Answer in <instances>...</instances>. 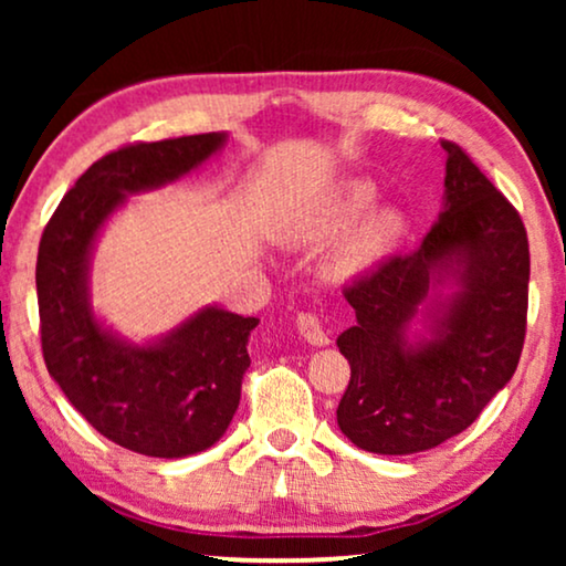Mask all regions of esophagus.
<instances>
[{
	"label": "esophagus",
	"mask_w": 566,
	"mask_h": 566,
	"mask_svg": "<svg viewBox=\"0 0 566 566\" xmlns=\"http://www.w3.org/2000/svg\"><path fill=\"white\" fill-rule=\"evenodd\" d=\"M296 327L301 332V337H304L308 345H314V347H327L329 345V335H327V332H324L319 316L298 314Z\"/></svg>",
	"instance_id": "1"
}]
</instances>
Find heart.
Segmentation results:
<instances>
[{
  "mask_svg": "<svg viewBox=\"0 0 566 566\" xmlns=\"http://www.w3.org/2000/svg\"><path fill=\"white\" fill-rule=\"evenodd\" d=\"M376 196V185L363 177L332 185L283 223L281 239L289 244H314L345 231L329 268L339 277L363 275L405 234V216L397 208L376 206L367 211Z\"/></svg>",
  "mask_w": 566,
  "mask_h": 566,
  "instance_id": "obj_1",
  "label": "heart"
}]
</instances>
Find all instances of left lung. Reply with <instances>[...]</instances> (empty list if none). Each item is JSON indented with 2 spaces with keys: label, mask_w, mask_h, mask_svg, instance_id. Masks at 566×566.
I'll return each instance as SVG.
<instances>
[{
  "label": "left lung",
  "mask_w": 566,
  "mask_h": 566,
  "mask_svg": "<svg viewBox=\"0 0 566 566\" xmlns=\"http://www.w3.org/2000/svg\"><path fill=\"white\" fill-rule=\"evenodd\" d=\"M440 146L443 211L420 250L345 291L355 324L337 337L350 363L337 424L368 453L409 455L459 436L521 360L525 227L461 146Z\"/></svg>",
  "instance_id": "1"
}]
</instances>
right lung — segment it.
<instances>
[{
  "instance_id": "obj_1",
  "label": "right lung",
  "mask_w": 566,
  "mask_h": 566,
  "mask_svg": "<svg viewBox=\"0 0 566 566\" xmlns=\"http://www.w3.org/2000/svg\"><path fill=\"white\" fill-rule=\"evenodd\" d=\"M227 138L219 130L111 151L66 192L38 247L45 368L99 436L154 459L200 453L227 432L260 319L208 304L165 335L134 343L92 306V254L128 196L196 172Z\"/></svg>"
}]
</instances>
